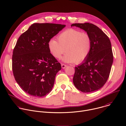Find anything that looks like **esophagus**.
I'll use <instances>...</instances> for the list:
<instances>
[{"label": "esophagus", "mask_w": 126, "mask_h": 126, "mask_svg": "<svg viewBox=\"0 0 126 126\" xmlns=\"http://www.w3.org/2000/svg\"><path fill=\"white\" fill-rule=\"evenodd\" d=\"M67 66L66 65H65L64 64H61V67H62V68H63V69H65Z\"/></svg>", "instance_id": "1"}]
</instances>
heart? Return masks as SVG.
I'll use <instances>...</instances> for the list:
<instances>
[{
	"label": "heart",
	"instance_id": "heart-1",
	"mask_svg": "<svg viewBox=\"0 0 126 126\" xmlns=\"http://www.w3.org/2000/svg\"><path fill=\"white\" fill-rule=\"evenodd\" d=\"M58 40L51 39L48 47L52 55L59 59L66 52L62 60L65 63H80L89 56L91 49V38L85 32L74 29H68L58 36Z\"/></svg>",
	"mask_w": 126,
	"mask_h": 126
}]
</instances>
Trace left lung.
<instances>
[{
	"label": "left lung",
	"instance_id": "1",
	"mask_svg": "<svg viewBox=\"0 0 126 126\" xmlns=\"http://www.w3.org/2000/svg\"><path fill=\"white\" fill-rule=\"evenodd\" d=\"M86 31L91 38L88 57L75 67V86L82 93H92L101 89L107 81L113 61L110 40L98 27L89 23L71 25Z\"/></svg>",
	"mask_w": 126,
	"mask_h": 126
}]
</instances>
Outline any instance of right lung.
Segmentation results:
<instances>
[{
  "label": "right lung",
  "mask_w": 126,
  "mask_h": 126,
  "mask_svg": "<svg viewBox=\"0 0 126 126\" xmlns=\"http://www.w3.org/2000/svg\"><path fill=\"white\" fill-rule=\"evenodd\" d=\"M66 26L34 23L19 37L12 55L15 79L22 89L34 97L51 92L61 65L50 53L48 43Z\"/></svg>",
  "instance_id": "right-lung-1"
}]
</instances>
